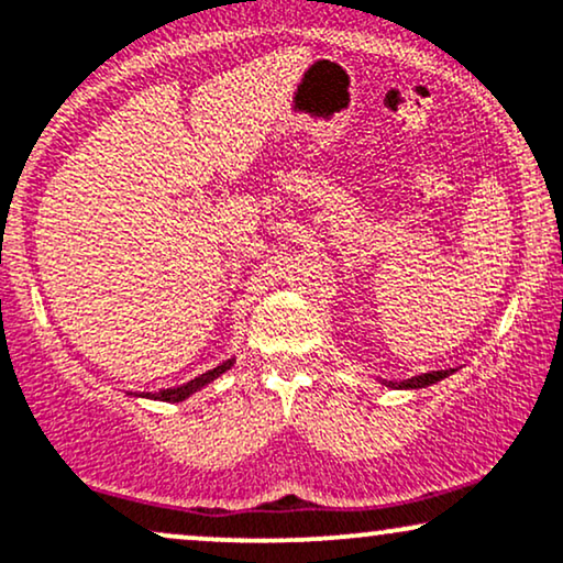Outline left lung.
Wrapping results in <instances>:
<instances>
[{"label": "left lung", "instance_id": "1", "mask_svg": "<svg viewBox=\"0 0 563 563\" xmlns=\"http://www.w3.org/2000/svg\"><path fill=\"white\" fill-rule=\"evenodd\" d=\"M456 369H438V372H424V375H417V377H409V380H401V383H388L383 380V385H388V388H401V390H417V388H428V385H435L443 380V377L453 375Z\"/></svg>", "mask_w": 563, "mask_h": 563}]
</instances>
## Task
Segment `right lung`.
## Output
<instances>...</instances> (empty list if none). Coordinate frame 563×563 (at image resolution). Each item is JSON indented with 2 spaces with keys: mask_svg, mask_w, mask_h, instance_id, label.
I'll return each instance as SVG.
<instances>
[{
  "mask_svg": "<svg viewBox=\"0 0 563 563\" xmlns=\"http://www.w3.org/2000/svg\"><path fill=\"white\" fill-rule=\"evenodd\" d=\"M233 362H235V358H228V362L217 364L214 369H209V372H205V375H199V377H194V380L178 385V388H167V390H159V393H146V396H141V398H154V401H167V404L186 401V398L194 396L196 390H201L205 385L217 380L220 375H225V372L233 367Z\"/></svg>",
  "mask_w": 563,
  "mask_h": 563,
  "instance_id": "right-lung-1",
  "label": "right lung"
}]
</instances>
